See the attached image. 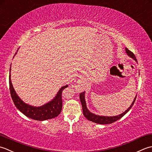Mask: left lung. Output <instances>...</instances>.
Returning <instances> with one entry per match:
<instances>
[{
  "label": "left lung",
  "mask_w": 152,
  "mask_h": 152,
  "mask_svg": "<svg viewBox=\"0 0 152 152\" xmlns=\"http://www.w3.org/2000/svg\"><path fill=\"white\" fill-rule=\"evenodd\" d=\"M126 52L127 53V54L130 57H131L132 58L134 59L136 61H137V58H136V56L134 54H133V52L131 51H130L127 48H126ZM80 102H81L82 104V107H83V115L86 117L88 120L91 121H92L96 123H98V124H103V125H106V124H111L113 122L119 120V119L121 118L122 117H123L125 114L128 112V111L131 110V108L132 107L133 104H134V102L136 100V98L135 97L134 101L132 102V104L131 105L127 110H126L125 112L120 114L119 115L117 116H114V117H105V116H99L97 115H95V114L92 113L91 112L88 110L87 107H86V102L85 100V92H83L81 93H80Z\"/></svg>",
  "instance_id": "8db88e82"
}]
</instances>
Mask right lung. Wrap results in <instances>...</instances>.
Instances as JSON below:
<instances>
[{
  "label": "right lung",
  "mask_w": 152,
  "mask_h": 152,
  "mask_svg": "<svg viewBox=\"0 0 152 152\" xmlns=\"http://www.w3.org/2000/svg\"><path fill=\"white\" fill-rule=\"evenodd\" d=\"M17 52H15V54H17ZM10 70L11 69H10V73H9V86H10V94L15 107L21 113L29 118L37 121H45L53 119L56 117L61 113V108H62L61 95H62L63 91L67 87L68 85L61 87L56 97L48 104H46L41 107H33L25 104L15 93L10 79Z\"/></svg>",
  "instance_id": "1"
}]
</instances>
